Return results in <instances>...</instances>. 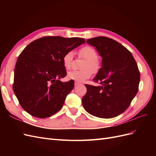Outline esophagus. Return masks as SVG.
Segmentation results:
<instances>
[{"mask_svg":"<svg viewBox=\"0 0 156 156\" xmlns=\"http://www.w3.org/2000/svg\"><path fill=\"white\" fill-rule=\"evenodd\" d=\"M81 84V83H78V82H75V87H77L78 85H80Z\"/></svg>","mask_w":156,"mask_h":156,"instance_id":"esophagus-1","label":"esophagus"}]
</instances>
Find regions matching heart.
<instances>
[{
  "mask_svg": "<svg viewBox=\"0 0 156 156\" xmlns=\"http://www.w3.org/2000/svg\"><path fill=\"white\" fill-rule=\"evenodd\" d=\"M79 57L86 59L84 63L83 70H72L69 72L67 77L71 80L77 82H83L91 77L92 72L96 73L99 72L101 65L98 59V55L96 50L91 46H84L79 51ZM74 53L72 51L67 52L62 58V62L66 69H69L72 67Z\"/></svg>",
  "mask_w": 156,
  "mask_h": 156,
  "instance_id": "heart-1",
  "label": "heart"
}]
</instances>
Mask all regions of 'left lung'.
Listing matches in <instances>:
<instances>
[{"mask_svg":"<svg viewBox=\"0 0 156 156\" xmlns=\"http://www.w3.org/2000/svg\"><path fill=\"white\" fill-rule=\"evenodd\" d=\"M102 57V67L93 79L100 85L85 84L83 105L90 114L111 119L124 112L139 90L140 72L133 55L119 42L98 36L87 40Z\"/></svg>","mask_w":156,"mask_h":156,"instance_id":"left-lung-1","label":"left lung"}]
</instances>
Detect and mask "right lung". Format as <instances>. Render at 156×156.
I'll return each instance as SVG.
<instances>
[{"label":"right lung","mask_w":156,"mask_h":156,"mask_svg":"<svg viewBox=\"0 0 156 156\" xmlns=\"http://www.w3.org/2000/svg\"><path fill=\"white\" fill-rule=\"evenodd\" d=\"M80 37L46 36L31 42L19 56L13 90L21 107L33 116L49 117L62 107L74 81L63 83L66 71L62 58L83 44Z\"/></svg>","instance_id":"obj_1"}]
</instances>
